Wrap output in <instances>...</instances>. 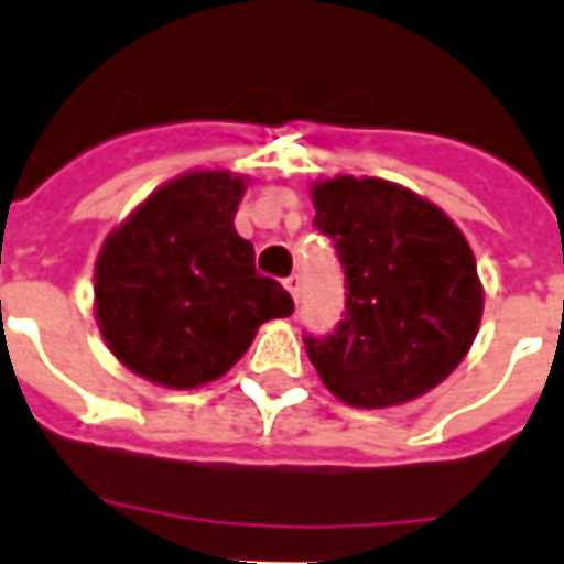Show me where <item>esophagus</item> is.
<instances>
[{
    "label": "esophagus",
    "mask_w": 564,
    "mask_h": 564,
    "mask_svg": "<svg viewBox=\"0 0 564 564\" xmlns=\"http://www.w3.org/2000/svg\"><path fill=\"white\" fill-rule=\"evenodd\" d=\"M283 286H286V290H290V295H293L295 302H299V293H302V278H299V274H290V278L283 281Z\"/></svg>",
    "instance_id": "obj_1"
}]
</instances>
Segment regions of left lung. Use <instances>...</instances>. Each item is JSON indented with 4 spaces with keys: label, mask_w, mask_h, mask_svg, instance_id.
<instances>
[{
    "label": "left lung",
    "mask_w": 564,
    "mask_h": 564,
    "mask_svg": "<svg viewBox=\"0 0 564 564\" xmlns=\"http://www.w3.org/2000/svg\"><path fill=\"white\" fill-rule=\"evenodd\" d=\"M314 226L344 269V319L326 338L305 335L332 395L390 408L423 395L471 347L484 286L465 235L447 214L380 177L314 184Z\"/></svg>",
    "instance_id": "1"
}]
</instances>
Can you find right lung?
Masks as SVG:
<instances>
[{
  "instance_id": "right-lung-1",
  "label": "right lung",
  "mask_w": 564,
  "mask_h": 564,
  "mask_svg": "<svg viewBox=\"0 0 564 564\" xmlns=\"http://www.w3.org/2000/svg\"><path fill=\"white\" fill-rule=\"evenodd\" d=\"M245 177L189 172L160 186L105 238L96 319L111 354L141 378L193 390L223 378L265 319L293 299L253 265L235 232Z\"/></svg>"
}]
</instances>
